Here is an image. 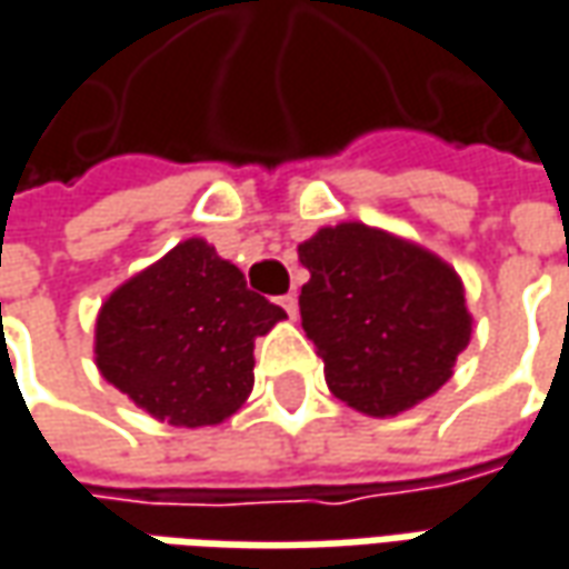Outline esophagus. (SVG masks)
<instances>
[{"instance_id": "obj_1", "label": "esophagus", "mask_w": 569, "mask_h": 569, "mask_svg": "<svg viewBox=\"0 0 569 569\" xmlns=\"http://www.w3.org/2000/svg\"><path fill=\"white\" fill-rule=\"evenodd\" d=\"M280 305H283V311L289 315V318H296V311H299V299H296L292 292L280 296Z\"/></svg>"}]
</instances>
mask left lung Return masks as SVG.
Listing matches in <instances>:
<instances>
[{
    "instance_id": "1",
    "label": "left lung",
    "mask_w": 569,
    "mask_h": 569,
    "mask_svg": "<svg viewBox=\"0 0 569 569\" xmlns=\"http://www.w3.org/2000/svg\"><path fill=\"white\" fill-rule=\"evenodd\" d=\"M311 280L299 311L337 400L397 416L453 375L472 321L460 277L425 248L365 223L321 229L299 246Z\"/></svg>"
}]
</instances>
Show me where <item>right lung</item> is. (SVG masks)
<instances>
[{
  "label": "right lung",
  "mask_w": 569,
  "mask_h": 569,
  "mask_svg": "<svg viewBox=\"0 0 569 569\" xmlns=\"http://www.w3.org/2000/svg\"><path fill=\"white\" fill-rule=\"evenodd\" d=\"M286 311L251 292L201 239L119 286L97 318V365L153 419L201 428L229 419L254 383V337Z\"/></svg>",
  "instance_id": "1"
}]
</instances>
